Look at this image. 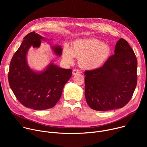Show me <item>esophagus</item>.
I'll return each mask as SVG.
<instances>
[{"label":"esophagus","mask_w":147,"mask_h":147,"mask_svg":"<svg viewBox=\"0 0 147 147\" xmlns=\"http://www.w3.org/2000/svg\"><path fill=\"white\" fill-rule=\"evenodd\" d=\"M80 70H78V69H74L73 70V75H77V74H80Z\"/></svg>","instance_id":"34e87169"}]
</instances>
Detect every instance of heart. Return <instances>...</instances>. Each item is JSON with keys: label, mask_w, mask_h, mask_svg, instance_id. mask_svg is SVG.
I'll return each instance as SVG.
<instances>
[{"label": "heart", "mask_w": 147, "mask_h": 147, "mask_svg": "<svg viewBox=\"0 0 147 147\" xmlns=\"http://www.w3.org/2000/svg\"><path fill=\"white\" fill-rule=\"evenodd\" d=\"M111 53L110 47L96 38L79 39L70 48L66 46L63 51L65 60L72 63L75 57H80L79 63L84 69L94 70L103 65Z\"/></svg>", "instance_id": "heart-1"}]
</instances>
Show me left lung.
Returning a JSON list of instances; mask_svg holds the SVG:
<instances>
[{"mask_svg":"<svg viewBox=\"0 0 147 147\" xmlns=\"http://www.w3.org/2000/svg\"><path fill=\"white\" fill-rule=\"evenodd\" d=\"M137 60L129 43L120 38L115 55L101 67L85 71V96L88 106L98 111L124 107L131 99L137 82Z\"/></svg>","mask_w":147,"mask_h":147,"instance_id":"1","label":"left lung"}]
</instances>
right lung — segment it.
<instances>
[{
  "label": "right lung",
  "mask_w": 147,
  "mask_h": 147,
  "mask_svg": "<svg viewBox=\"0 0 147 147\" xmlns=\"http://www.w3.org/2000/svg\"><path fill=\"white\" fill-rule=\"evenodd\" d=\"M23 39L10 64V87L24 107L37 111L51 108L60 99L65 85L71 77L72 71L61 68L53 62L42 71L30 68L27 58L28 50L31 47L38 48L42 40L47 41L49 39L31 32ZM50 45L54 53L60 56L63 50L61 46Z\"/></svg>",
  "instance_id": "add662e5"
}]
</instances>
